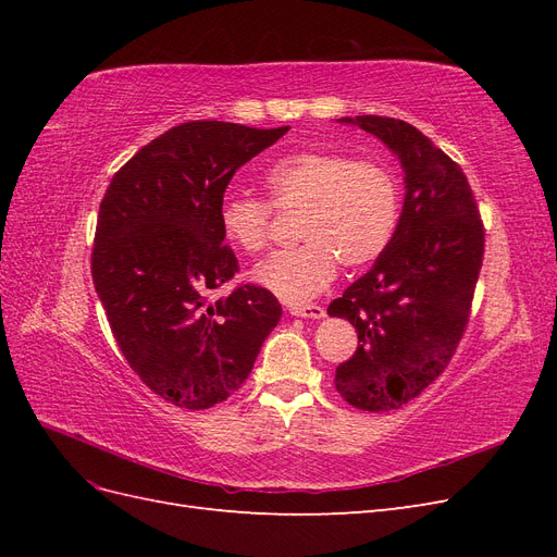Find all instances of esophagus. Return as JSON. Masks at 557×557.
<instances>
[{
  "label": "esophagus",
  "mask_w": 557,
  "mask_h": 557,
  "mask_svg": "<svg viewBox=\"0 0 557 557\" xmlns=\"http://www.w3.org/2000/svg\"><path fill=\"white\" fill-rule=\"evenodd\" d=\"M290 313L297 315V318H323L325 315V309L318 307V305H297V307H290Z\"/></svg>",
  "instance_id": "34e87169"
}]
</instances>
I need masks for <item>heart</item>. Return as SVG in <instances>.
<instances>
[{
    "label": "heart",
    "instance_id": "obj_1",
    "mask_svg": "<svg viewBox=\"0 0 557 557\" xmlns=\"http://www.w3.org/2000/svg\"><path fill=\"white\" fill-rule=\"evenodd\" d=\"M262 183L269 201L230 195L218 221L230 244L256 256L269 242L272 207L299 211L297 234L305 244L274 252L252 269V281L283 301H309L334 281L339 262L348 269L372 264L393 242L399 185L379 162L334 150H297L269 164Z\"/></svg>",
    "mask_w": 557,
    "mask_h": 557
}]
</instances>
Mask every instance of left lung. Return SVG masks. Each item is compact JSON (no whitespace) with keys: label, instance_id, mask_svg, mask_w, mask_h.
<instances>
[{"label":"left lung","instance_id":"obj_1","mask_svg":"<svg viewBox=\"0 0 557 557\" xmlns=\"http://www.w3.org/2000/svg\"><path fill=\"white\" fill-rule=\"evenodd\" d=\"M397 156L404 205L393 242L327 313L358 330V350L334 385L362 411H393L436 381L467 327L483 262V223L467 176L413 125L339 117Z\"/></svg>","mask_w":557,"mask_h":557}]
</instances>
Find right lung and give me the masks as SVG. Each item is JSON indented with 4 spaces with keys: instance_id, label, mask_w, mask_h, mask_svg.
I'll return each mask as SVG.
<instances>
[{
    "instance_id": "add662e5",
    "label": "right lung",
    "mask_w": 557,
    "mask_h": 557,
    "mask_svg": "<svg viewBox=\"0 0 557 557\" xmlns=\"http://www.w3.org/2000/svg\"><path fill=\"white\" fill-rule=\"evenodd\" d=\"M290 127L223 121L172 127L115 172L99 205L92 281L137 376L178 409H211L248 379L281 320L258 285L209 290L239 272L218 221L234 172Z\"/></svg>"
}]
</instances>
